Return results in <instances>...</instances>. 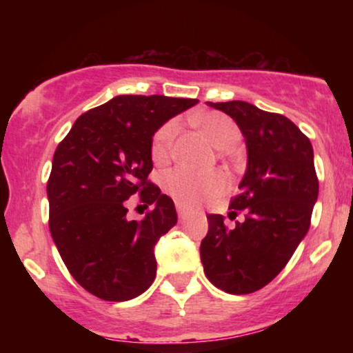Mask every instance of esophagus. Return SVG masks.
Segmentation results:
<instances>
[{
	"instance_id": "1",
	"label": "esophagus",
	"mask_w": 353,
	"mask_h": 353,
	"mask_svg": "<svg viewBox=\"0 0 353 353\" xmlns=\"http://www.w3.org/2000/svg\"><path fill=\"white\" fill-rule=\"evenodd\" d=\"M176 209H177V216H179V219H184L185 216H188V209H185L184 205L177 204Z\"/></svg>"
}]
</instances>
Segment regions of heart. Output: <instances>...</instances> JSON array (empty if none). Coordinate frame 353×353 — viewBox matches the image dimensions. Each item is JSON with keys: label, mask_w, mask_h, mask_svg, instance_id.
Returning <instances> with one entry per match:
<instances>
[{"label": "heart", "mask_w": 353, "mask_h": 353, "mask_svg": "<svg viewBox=\"0 0 353 353\" xmlns=\"http://www.w3.org/2000/svg\"><path fill=\"white\" fill-rule=\"evenodd\" d=\"M196 123L205 137L217 149L230 148L239 137L236 123L229 116L222 114V112H205V114L197 117ZM177 129H179V124H177L176 119L168 121L157 129L151 145L154 159L165 161L171 156ZM164 188L174 201L182 205L192 208V205H197L201 202L214 199V197L224 194L225 189L229 188V179L222 172L197 174L185 168H177L165 174Z\"/></svg>", "instance_id": "heart-1"}]
</instances>
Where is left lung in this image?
I'll list each match as a JSON object with an SVG mask.
<instances>
[{"instance_id":"8db88e82","label":"left lung","mask_w":353,"mask_h":353,"mask_svg":"<svg viewBox=\"0 0 353 353\" xmlns=\"http://www.w3.org/2000/svg\"><path fill=\"white\" fill-rule=\"evenodd\" d=\"M236 121L247 145V169L230 199V214L244 222L229 229L209 214L201 261L208 279L228 294H252L277 277L310 228L319 196L314 149L285 116L245 101L208 103Z\"/></svg>"}]
</instances>
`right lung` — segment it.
I'll return each instance as SVG.
<instances>
[{
	"label": "right lung",
	"instance_id": "add662e5",
	"mask_svg": "<svg viewBox=\"0 0 353 353\" xmlns=\"http://www.w3.org/2000/svg\"><path fill=\"white\" fill-rule=\"evenodd\" d=\"M168 96H116L72 124L52 157L48 181L50 230L76 282L109 302L137 297L156 279L154 245L177 222L169 196L148 181L152 136L165 121L197 104ZM134 193L153 205L128 221Z\"/></svg>",
	"mask_w": 353,
	"mask_h": 353
}]
</instances>
